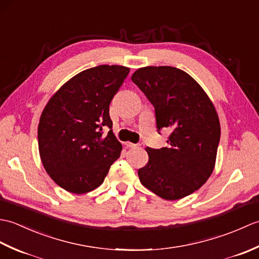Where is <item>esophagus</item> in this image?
<instances>
[{
	"mask_svg": "<svg viewBox=\"0 0 259 259\" xmlns=\"http://www.w3.org/2000/svg\"><path fill=\"white\" fill-rule=\"evenodd\" d=\"M124 145H125L126 147H128V148H137V147H139L138 145L133 144V142H130V141H125Z\"/></svg>",
	"mask_w": 259,
	"mask_h": 259,
	"instance_id": "1",
	"label": "esophagus"
}]
</instances>
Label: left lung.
<instances>
[{
    "mask_svg": "<svg viewBox=\"0 0 259 259\" xmlns=\"http://www.w3.org/2000/svg\"><path fill=\"white\" fill-rule=\"evenodd\" d=\"M156 112L157 128H168L167 147H147L138 170L140 183L166 200L198 190L210 177L221 139V122L210 98L185 71L174 67L140 68L131 76Z\"/></svg>",
    "mask_w": 259,
    "mask_h": 259,
    "instance_id": "1",
    "label": "left lung"
}]
</instances>
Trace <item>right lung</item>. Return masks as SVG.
<instances>
[{"label":"right lung","instance_id":"add662e5","mask_svg":"<svg viewBox=\"0 0 259 259\" xmlns=\"http://www.w3.org/2000/svg\"><path fill=\"white\" fill-rule=\"evenodd\" d=\"M122 65H98L74 75L50 98L37 126L43 167L58 186L87 194L100 186L122 145L115 138L109 106L128 76ZM110 131L102 136L103 128Z\"/></svg>","mask_w":259,"mask_h":259}]
</instances>
